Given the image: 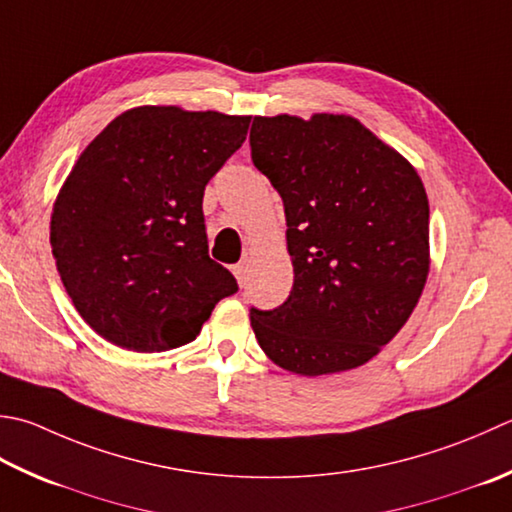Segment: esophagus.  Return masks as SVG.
<instances>
[{
  "label": "esophagus",
  "instance_id": "esophagus-1",
  "mask_svg": "<svg viewBox=\"0 0 512 512\" xmlns=\"http://www.w3.org/2000/svg\"><path fill=\"white\" fill-rule=\"evenodd\" d=\"M233 275H235V279H237L239 284H244L246 277H248V266H246V262L235 264V266H233Z\"/></svg>",
  "mask_w": 512,
  "mask_h": 512
}]
</instances>
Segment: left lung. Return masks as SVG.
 <instances>
[{
  "mask_svg": "<svg viewBox=\"0 0 512 512\" xmlns=\"http://www.w3.org/2000/svg\"><path fill=\"white\" fill-rule=\"evenodd\" d=\"M250 155L282 195L293 290L250 308L268 359L317 377L366 364L413 315L430 268L415 166L350 115L255 117Z\"/></svg>",
  "mask_w": 512,
  "mask_h": 512,
  "instance_id": "8db88e82",
  "label": "left lung"
}]
</instances>
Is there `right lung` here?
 Wrapping results in <instances>:
<instances>
[{"label":"right lung","instance_id":"obj_1","mask_svg":"<svg viewBox=\"0 0 512 512\" xmlns=\"http://www.w3.org/2000/svg\"><path fill=\"white\" fill-rule=\"evenodd\" d=\"M248 126V115L137 106L79 155L53 204L50 246L77 313L110 344L184 346L237 293L208 257L202 199Z\"/></svg>","mask_w":512,"mask_h":512}]
</instances>
